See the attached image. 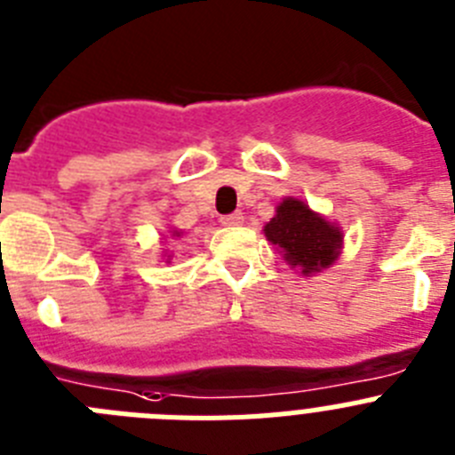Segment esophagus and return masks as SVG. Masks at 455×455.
Wrapping results in <instances>:
<instances>
[{
  "instance_id": "esophagus-1",
  "label": "esophagus",
  "mask_w": 455,
  "mask_h": 455,
  "mask_svg": "<svg viewBox=\"0 0 455 455\" xmlns=\"http://www.w3.org/2000/svg\"><path fill=\"white\" fill-rule=\"evenodd\" d=\"M220 223L225 225V228H236V225L243 223V214L241 212H235V214H228L220 219Z\"/></svg>"
}]
</instances>
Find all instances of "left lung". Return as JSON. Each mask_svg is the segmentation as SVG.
Returning <instances> with one entry per match:
<instances>
[{
	"label": "left lung",
	"instance_id": "8db88e82",
	"mask_svg": "<svg viewBox=\"0 0 455 455\" xmlns=\"http://www.w3.org/2000/svg\"><path fill=\"white\" fill-rule=\"evenodd\" d=\"M264 235L280 248L293 268L312 275L331 267L339 257L344 235L337 225L312 212L303 200L284 198L275 207V216L264 225Z\"/></svg>",
	"mask_w": 455,
	"mask_h": 455
}]
</instances>
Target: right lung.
Here are the masks:
<instances>
[{
  "label": "right lung",
  "instance_id": "right-lung-1",
  "mask_svg": "<svg viewBox=\"0 0 455 455\" xmlns=\"http://www.w3.org/2000/svg\"><path fill=\"white\" fill-rule=\"evenodd\" d=\"M172 236H180V232H178V230H175V232H172Z\"/></svg>",
  "mask_w": 455,
  "mask_h": 455
}]
</instances>
